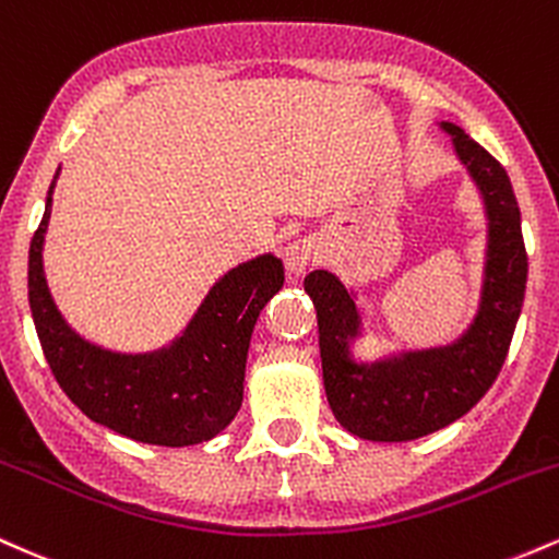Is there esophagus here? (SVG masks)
I'll return each instance as SVG.
<instances>
[{"mask_svg":"<svg viewBox=\"0 0 559 559\" xmlns=\"http://www.w3.org/2000/svg\"><path fill=\"white\" fill-rule=\"evenodd\" d=\"M284 258L288 271L297 275L305 273L318 258V243L316 239H310V236H299V239L288 241V247L284 249Z\"/></svg>","mask_w":559,"mask_h":559,"instance_id":"obj_1","label":"esophagus"}]
</instances>
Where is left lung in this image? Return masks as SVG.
I'll use <instances>...</instances> for the list:
<instances>
[{"mask_svg":"<svg viewBox=\"0 0 559 559\" xmlns=\"http://www.w3.org/2000/svg\"><path fill=\"white\" fill-rule=\"evenodd\" d=\"M444 131L452 133L454 150L476 178L489 213L484 305L473 329L444 349L365 368L346 357L344 338L357 333V312L342 281L329 271H312L305 278V292L318 310L329 404L346 431L368 441L420 439L463 418L497 381L523 307L528 254L507 170L460 126L444 123Z\"/></svg>","mask_w":559,"mask_h":559,"instance_id":"left-lung-1","label":"left lung"}]
</instances>
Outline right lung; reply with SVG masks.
<instances>
[{"label": "right lung", "instance_id": "add662e5", "mask_svg": "<svg viewBox=\"0 0 559 559\" xmlns=\"http://www.w3.org/2000/svg\"><path fill=\"white\" fill-rule=\"evenodd\" d=\"M49 207L52 197L31 239L28 301L44 357L70 402L94 423L144 444L186 447L221 433L241 407L249 338L260 310L284 286L281 260L265 254L234 267L173 349L112 355L75 336L49 297L41 267Z\"/></svg>", "mask_w": 559, "mask_h": 559}]
</instances>
